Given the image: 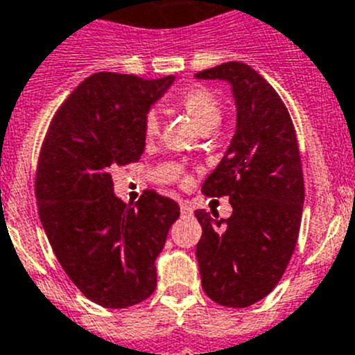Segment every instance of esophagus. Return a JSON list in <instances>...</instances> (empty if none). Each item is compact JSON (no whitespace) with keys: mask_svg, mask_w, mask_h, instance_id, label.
<instances>
[{"mask_svg":"<svg viewBox=\"0 0 355 355\" xmlns=\"http://www.w3.org/2000/svg\"><path fill=\"white\" fill-rule=\"evenodd\" d=\"M180 212L184 214V216H187V214L193 212V209H191V205L187 203V201H180Z\"/></svg>","mask_w":355,"mask_h":355,"instance_id":"1","label":"esophagus"}]
</instances>
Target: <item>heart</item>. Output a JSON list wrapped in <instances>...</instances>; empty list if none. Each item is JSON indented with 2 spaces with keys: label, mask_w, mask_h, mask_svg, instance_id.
Returning <instances> with one entry per match:
<instances>
[{
  "label": "heart",
  "mask_w": 355,
  "mask_h": 355,
  "mask_svg": "<svg viewBox=\"0 0 355 355\" xmlns=\"http://www.w3.org/2000/svg\"><path fill=\"white\" fill-rule=\"evenodd\" d=\"M177 106L193 118L203 132L209 129H216L221 122V102L209 88L200 85L189 86L178 94ZM161 129V118L155 111H150L145 118V136L154 139Z\"/></svg>",
  "instance_id": "obj_1"
}]
</instances>
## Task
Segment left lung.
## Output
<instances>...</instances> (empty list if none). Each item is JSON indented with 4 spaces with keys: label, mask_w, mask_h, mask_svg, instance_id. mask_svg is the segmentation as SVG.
Wrapping results in <instances>:
<instances>
[{
    "label": "left lung",
    "mask_w": 355,
    "mask_h": 355,
    "mask_svg": "<svg viewBox=\"0 0 355 355\" xmlns=\"http://www.w3.org/2000/svg\"><path fill=\"white\" fill-rule=\"evenodd\" d=\"M194 78L228 83L237 107L225 157L201 187L207 196H230L233 212L217 219L196 210L201 285L217 304L248 308L272 292L299 237L304 178L295 130L276 90L245 63H223Z\"/></svg>",
    "instance_id": "obj_1"
}]
</instances>
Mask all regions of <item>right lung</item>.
I'll return each mask as SVG.
<instances>
[{
	"instance_id": "add662e5",
	"label": "right lung",
	"mask_w": 355,
	"mask_h": 355,
	"mask_svg": "<svg viewBox=\"0 0 355 355\" xmlns=\"http://www.w3.org/2000/svg\"><path fill=\"white\" fill-rule=\"evenodd\" d=\"M175 76L141 79L97 72L54 114L38 157V216L60 265L90 301L129 308L152 295L155 260L180 207L146 191L127 205L111 168L138 162L145 118Z\"/></svg>"
}]
</instances>
